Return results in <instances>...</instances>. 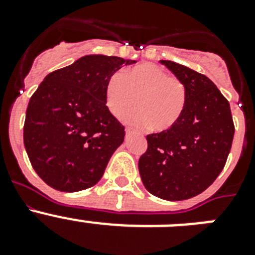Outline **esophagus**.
Wrapping results in <instances>:
<instances>
[{"instance_id": "1", "label": "esophagus", "mask_w": 255, "mask_h": 255, "mask_svg": "<svg viewBox=\"0 0 255 255\" xmlns=\"http://www.w3.org/2000/svg\"><path fill=\"white\" fill-rule=\"evenodd\" d=\"M132 134V130L131 129H126V135H130Z\"/></svg>"}]
</instances>
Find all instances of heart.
<instances>
[{
    "label": "heart",
    "mask_w": 255,
    "mask_h": 255,
    "mask_svg": "<svg viewBox=\"0 0 255 255\" xmlns=\"http://www.w3.org/2000/svg\"><path fill=\"white\" fill-rule=\"evenodd\" d=\"M105 96L107 108L116 119L129 114L136 102L139 111L128 117L130 123L140 128L149 125L154 131H167L184 112L186 87L163 67L145 62L112 76Z\"/></svg>",
    "instance_id": "heart-1"
}]
</instances>
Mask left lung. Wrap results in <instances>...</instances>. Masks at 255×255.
<instances>
[{
	"mask_svg": "<svg viewBox=\"0 0 255 255\" xmlns=\"http://www.w3.org/2000/svg\"><path fill=\"white\" fill-rule=\"evenodd\" d=\"M161 62L185 84L186 103L172 129L147 135L139 172L153 195L184 200L206 190L224 170L235 126L229 101L211 79L172 61Z\"/></svg>",
	"mask_w": 255,
	"mask_h": 255,
	"instance_id": "left-lung-1",
	"label": "left lung"
}]
</instances>
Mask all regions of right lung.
I'll use <instances>...</instances> for the list:
<instances>
[{"label": "right lung", "mask_w": 255, "mask_h": 255, "mask_svg": "<svg viewBox=\"0 0 255 255\" xmlns=\"http://www.w3.org/2000/svg\"><path fill=\"white\" fill-rule=\"evenodd\" d=\"M132 60L93 55L55 70L33 93L24 123L29 161L47 185L60 191L92 188L125 136L106 106V85Z\"/></svg>", "instance_id": "add662e5"}]
</instances>
